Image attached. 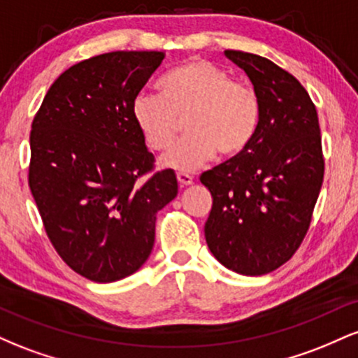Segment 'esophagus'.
<instances>
[{"label":"esophagus","instance_id":"obj_1","mask_svg":"<svg viewBox=\"0 0 358 358\" xmlns=\"http://www.w3.org/2000/svg\"><path fill=\"white\" fill-rule=\"evenodd\" d=\"M176 180H178L180 187H188V185L193 183V176L188 173H182V171H180V173H176Z\"/></svg>","mask_w":358,"mask_h":358}]
</instances>
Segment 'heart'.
Masks as SVG:
<instances>
[{"label": "heart", "mask_w": 358, "mask_h": 358, "mask_svg": "<svg viewBox=\"0 0 358 358\" xmlns=\"http://www.w3.org/2000/svg\"><path fill=\"white\" fill-rule=\"evenodd\" d=\"M159 94H139L131 116L153 151L170 150L185 121V138L162 159L176 171H193L212 159L239 155L256 136L261 102L252 85L234 80L210 62L195 60L163 77Z\"/></svg>", "instance_id": "heart-1"}]
</instances>
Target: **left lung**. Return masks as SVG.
Here are the masks:
<instances>
[{
	"mask_svg": "<svg viewBox=\"0 0 358 358\" xmlns=\"http://www.w3.org/2000/svg\"><path fill=\"white\" fill-rule=\"evenodd\" d=\"M225 57L252 82L261 121L244 151L200 176L213 199L205 239L225 268L262 276L289 261L310 229L324 173L318 114L274 62L239 50Z\"/></svg>",
	"mask_w": 358,
	"mask_h": 358,
	"instance_id": "obj_1",
	"label": "left lung"
}]
</instances>
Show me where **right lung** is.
I'll use <instances>...</instances> for the list:
<instances>
[{"instance_id":"obj_1","label":"right lung","mask_w":358,"mask_h":358,"mask_svg":"<svg viewBox=\"0 0 358 358\" xmlns=\"http://www.w3.org/2000/svg\"><path fill=\"white\" fill-rule=\"evenodd\" d=\"M163 52H109L72 65L48 89L30 133L28 185L69 268L96 282L136 273L156 213L178 193L131 116Z\"/></svg>"}]
</instances>
